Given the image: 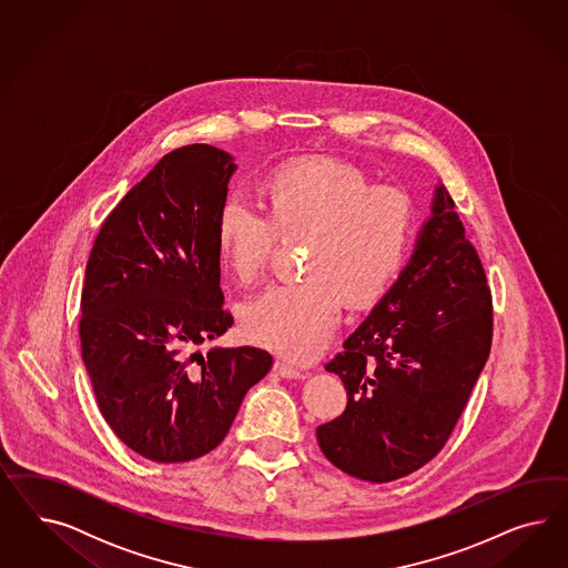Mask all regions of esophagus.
I'll return each instance as SVG.
<instances>
[{"label": "esophagus", "mask_w": 568, "mask_h": 568, "mask_svg": "<svg viewBox=\"0 0 568 568\" xmlns=\"http://www.w3.org/2000/svg\"><path fill=\"white\" fill-rule=\"evenodd\" d=\"M273 371H275L278 377L283 378H304L306 375L300 371V368H295L292 364H287V362L276 361L275 366H273Z\"/></svg>", "instance_id": "1"}]
</instances>
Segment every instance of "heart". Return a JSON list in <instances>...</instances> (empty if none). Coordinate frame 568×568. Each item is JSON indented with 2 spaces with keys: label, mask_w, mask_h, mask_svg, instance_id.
Wrapping results in <instances>:
<instances>
[{
  "label": "heart",
  "mask_w": 568,
  "mask_h": 568,
  "mask_svg": "<svg viewBox=\"0 0 568 568\" xmlns=\"http://www.w3.org/2000/svg\"><path fill=\"white\" fill-rule=\"evenodd\" d=\"M266 212L226 197L216 250L241 283L256 281L276 240L310 237L304 281L276 283L241 310V335L292 361L316 358L352 306L377 302L396 281L413 241L414 207L404 191L373 187L337 160H308L266 183Z\"/></svg>",
  "instance_id": "heart-1"
}]
</instances>
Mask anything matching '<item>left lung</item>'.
I'll return each mask as SVG.
<instances>
[{
    "mask_svg": "<svg viewBox=\"0 0 568 568\" xmlns=\"http://www.w3.org/2000/svg\"><path fill=\"white\" fill-rule=\"evenodd\" d=\"M491 323L481 260L437 181L408 264L325 366L347 389L345 413L316 429L328 463L371 483L427 465L481 375Z\"/></svg>",
    "mask_w": 568,
    "mask_h": 568,
    "instance_id": "1",
    "label": "left lung"
}]
</instances>
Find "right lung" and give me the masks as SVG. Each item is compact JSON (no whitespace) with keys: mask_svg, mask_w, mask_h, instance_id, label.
Segmentation results:
<instances>
[{"mask_svg":"<svg viewBox=\"0 0 568 568\" xmlns=\"http://www.w3.org/2000/svg\"><path fill=\"white\" fill-rule=\"evenodd\" d=\"M235 171L233 155L206 143L164 155L103 221L87 262L79 333L98 406L154 463L219 446L273 366L247 345L197 349L233 325L216 216Z\"/></svg>","mask_w":568,"mask_h":568,"instance_id":"obj_1","label":"right lung"}]
</instances>
